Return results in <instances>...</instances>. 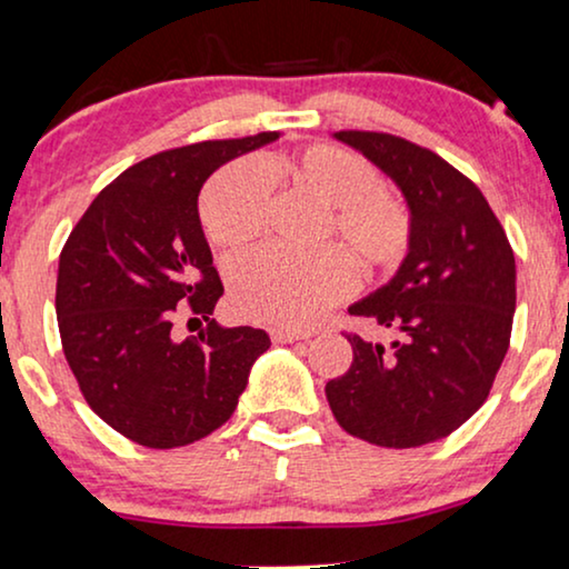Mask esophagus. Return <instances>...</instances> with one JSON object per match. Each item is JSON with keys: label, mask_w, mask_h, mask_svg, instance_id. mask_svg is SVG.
<instances>
[{"label": "esophagus", "mask_w": 569, "mask_h": 569, "mask_svg": "<svg viewBox=\"0 0 569 569\" xmlns=\"http://www.w3.org/2000/svg\"><path fill=\"white\" fill-rule=\"evenodd\" d=\"M268 332H270L272 343H293V340H305V338H309L307 332L291 330V328H270Z\"/></svg>", "instance_id": "1"}]
</instances>
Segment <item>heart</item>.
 Returning a JSON list of instances; mask_svg holds the SVG:
<instances>
[{
    "mask_svg": "<svg viewBox=\"0 0 569 569\" xmlns=\"http://www.w3.org/2000/svg\"><path fill=\"white\" fill-rule=\"evenodd\" d=\"M278 177L305 189L328 208L325 231L338 239L363 272L390 270L411 247V213L382 192L372 163L338 146H309L299 153L226 166L206 187L200 218L210 241L239 252L268 221L270 184ZM338 249L297 257L260 249L231 264V305L254 322L305 328L353 286L351 262Z\"/></svg>",
    "mask_w": 569,
    "mask_h": 569,
    "instance_id": "heart-1",
    "label": "heart"
}]
</instances>
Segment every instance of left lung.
Here are the masks:
<instances>
[{
  "label": "left lung",
  "mask_w": 569,
  "mask_h": 569,
  "mask_svg": "<svg viewBox=\"0 0 569 569\" xmlns=\"http://www.w3.org/2000/svg\"><path fill=\"white\" fill-rule=\"evenodd\" d=\"M396 181L411 247L382 289L348 312L392 332L388 346L348 336L351 369L325 385L348 435L380 448L448 437L487 400L510 346L515 254L471 179L431 150L385 132H336Z\"/></svg>",
  "instance_id": "left-lung-1"
}]
</instances>
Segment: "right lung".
Masks as SVG:
<instances>
[{"label": "right lung", "instance_id": "obj_1", "mask_svg": "<svg viewBox=\"0 0 569 569\" xmlns=\"http://www.w3.org/2000/svg\"><path fill=\"white\" fill-rule=\"evenodd\" d=\"M280 132L163 150L119 173L74 226L59 254L57 320L88 406L142 448L171 450L231 419L264 330L210 320L223 283L202 233L197 197L231 158ZM209 328L172 336L176 307Z\"/></svg>", "mask_w": 569, "mask_h": 569}]
</instances>
